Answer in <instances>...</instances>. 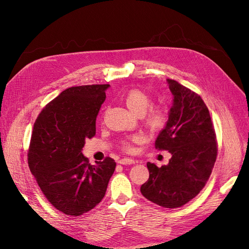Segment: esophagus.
<instances>
[{"label":"esophagus","mask_w":249,"mask_h":249,"mask_svg":"<svg viewBox=\"0 0 249 249\" xmlns=\"http://www.w3.org/2000/svg\"><path fill=\"white\" fill-rule=\"evenodd\" d=\"M118 163L123 165H129V164H134L135 160L132 159V158H124V159H120Z\"/></svg>","instance_id":"obj_1"}]
</instances>
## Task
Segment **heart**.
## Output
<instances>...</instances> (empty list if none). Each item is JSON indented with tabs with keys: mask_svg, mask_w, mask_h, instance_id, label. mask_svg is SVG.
Listing matches in <instances>:
<instances>
[{
	"mask_svg": "<svg viewBox=\"0 0 249 249\" xmlns=\"http://www.w3.org/2000/svg\"><path fill=\"white\" fill-rule=\"evenodd\" d=\"M125 105L133 114L135 115H143L148 109L150 105L149 96L143 92L140 89H132L126 93L124 99ZM146 124L152 130H158L165 124L166 120V113L162 108H155L150 111L146 116ZM133 141H138V137H134ZM124 146L129 148V144L125 142Z\"/></svg>",
	"mask_w": 249,
	"mask_h": 249,
	"instance_id": "obj_1",
	"label": "heart"
}]
</instances>
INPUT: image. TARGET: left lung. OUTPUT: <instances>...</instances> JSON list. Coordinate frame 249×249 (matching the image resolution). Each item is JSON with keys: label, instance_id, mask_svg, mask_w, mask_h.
I'll use <instances>...</instances> for the list:
<instances>
[{"label": "left lung", "instance_id": "left-lung-1", "mask_svg": "<svg viewBox=\"0 0 249 249\" xmlns=\"http://www.w3.org/2000/svg\"><path fill=\"white\" fill-rule=\"evenodd\" d=\"M172 105L168 119L155 141L171 154L167 165L147 162L149 178L141 194L164 208H178L200 192L217 156L216 135L201 97L175 80L167 79Z\"/></svg>", "mask_w": 249, "mask_h": 249}]
</instances>
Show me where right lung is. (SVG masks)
Instances as JSON below:
<instances>
[{
    "label": "right lung",
    "instance_id": "add662e5",
    "mask_svg": "<svg viewBox=\"0 0 249 249\" xmlns=\"http://www.w3.org/2000/svg\"><path fill=\"white\" fill-rule=\"evenodd\" d=\"M108 84L65 89L49 103L34 124L29 167L44 196L57 210L80 216L106 193L116 163L111 158L90 165L82 150L95 135V120Z\"/></svg>",
    "mask_w": 249,
    "mask_h": 249
}]
</instances>
